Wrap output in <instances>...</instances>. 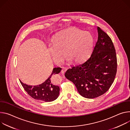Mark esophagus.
<instances>
[{"label":"esophagus","mask_w":130,"mask_h":130,"mask_svg":"<svg viewBox=\"0 0 130 130\" xmlns=\"http://www.w3.org/2000/svg\"><path fill=\"white\" fill-rule=\"evenodd\" d=\"M67 70V69L66 68H65V67H62V70H61V73H64L66 72V71Z\"/></svg>","instance_id":"34e87169"}]
</instances>
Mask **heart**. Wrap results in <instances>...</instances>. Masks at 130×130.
<instances>
[{
    "mask_svg": "<svg viewBox=\"0 0 130 130\" xmlns=\"http://www.w3.org/2000/svg\"><path fill=\"white\" fill-rule=\"evenodd\" d=\"M93 43L92 35L76 28L58 34L48 46L53 61L61 62L66 56L73 63H80L90 56Z\"/></svg>",
    "mask_w": 130,
    "mask_h": 130,
    "instance_id": "b5f03b06",
    "label": "heart"
}]
</instances>
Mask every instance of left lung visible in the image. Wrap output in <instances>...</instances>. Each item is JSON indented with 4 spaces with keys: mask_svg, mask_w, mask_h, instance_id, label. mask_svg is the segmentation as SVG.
I'll use <instances>...</instances> for the list:
<instances>
[{
    "mask_svg": "<svg viewBox=\"0 0 130 130\" xmlns=\"http://www.w3.org/2000/svg\"><path fill=\"white\" fill-rule=\"evenodd\" d=\"M98 39L92 53L84 62L69 69L65 76L82 96L93 99L107 92L116 77L117 61L110 38L98 27Z\"/></svg>",
    "mask_w": 130,
    "mask_h": 130,
    "instance_id": "left-lung-1",
    "label": "left lung"
}]
</instances>
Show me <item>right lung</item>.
Masks as SVG:
<instances>
[{
    "label": "right lung",
    "instance_id": "obj_1",
    "mask_svg": "<svg viewBox=\"0 0 130 130\" xmlns=\"http://www.w3.org/2000/svg\"><path fill=\"white\" fill-rule=\"evenodd\" d=\"M61 70V68H54L50 77L44 83L38 85H28L20 81L24 90L34 99L44 102H52L58 97L60 91L59 86L52 80V75L58 74Z\"/></svg>",
    "mask_w": 130,
    "mask_h": 130
}]
</instances>
